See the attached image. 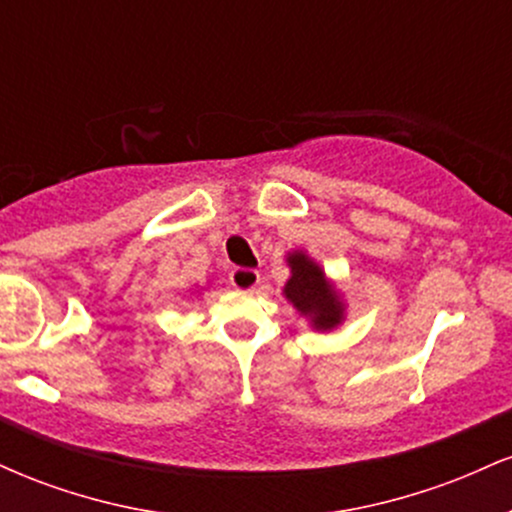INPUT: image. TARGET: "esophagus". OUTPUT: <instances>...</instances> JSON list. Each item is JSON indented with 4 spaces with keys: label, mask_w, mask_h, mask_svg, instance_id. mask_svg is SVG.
Listing matches in <instances>:
<instances>
[{
    "label": "esophagus",
    "mask_w": 512,
    "mask_h": 512,
    "mask_svg": "<svg viewBox=\"0 0 512 512\" xmlns=\"http://www.w3.org/2000/svg\"><path fill=\"white\" fill-rule=\"evenodd\" d=\"M231 284L236 286L238 291H255L257 286H260V272H255V269H233L231 272Z\"/></svg>",
    "instance_id": "obj_1"
}]
</instances>
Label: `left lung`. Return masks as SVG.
Here are the masks:
<instances>
[{
    "label": "left lung",
    "mask_w": 512,
    "mask_h": 512,
    "mask_svg": "<svg viewBox=\"0 0 512 512\" xmlns=\"http://www.w3.org/2000/svg\"><path fill=\"white\" fill-rule=\"evenodd\" d=\"M291 276L284 286V296L298 315L310 322L317 332L337 330L346 317V305L342 291L327 279L325 269L317 264L308 252L293 250L286 257Z\"/></svg>",
    "instance_id": "1"
}]
</instances>
